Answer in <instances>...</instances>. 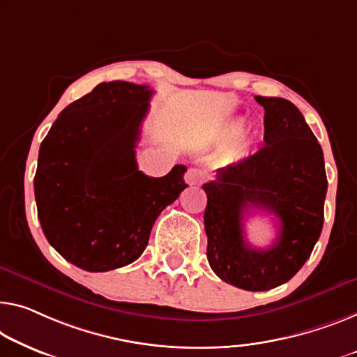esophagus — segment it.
<instances>
[{
  "mask_svg": "<svg viewBox=\"0 0 357 357\" xmlns=\"http://www.w3.org/2000/svg\"><path fill=\"white\" fill-rule=\"evenodd\" d=\"M202 179H204V176H202V173L199 172V169L195 168H189L188 172H185V176H184V181L188 183L189 185H195V184H200Z\"/></svg>",
  "mask_w": 357,
  "mask_h": 357,
  "instance_id": "34e87169",
  "label": "esophagus"
}]
</instances>
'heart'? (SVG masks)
<instances>
[{
    "label": "heart",
    "instance_id": "b5f03b06",
    "mask_svg": "<svg viewBox=\"0 0 357 357\" xmlns=\"http://www.w3.org/2000/svg\"><path fill=\"white\" fill-rule=\"evenodd\" d=\"M242 125H243V120L238 119H229L226 121H222L218 126H215L210 132V137L215 142H225V141H229L232 139L234 136L238 135V131L242 130ZM250 149H252V141L248 139V137H241V139L236 141V144L232 146L231 149V155L238 160V158H243L247 157L250 153Z\"/></svg>",
    "mask_w": 357,
    "mask_h": 357
}]
</instances>
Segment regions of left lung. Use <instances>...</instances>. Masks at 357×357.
Returning a JSON list of instances; mask_svg holds the SVG:
<instances>
[{"instance_id":"left-lung-1","label":"left lung","mask_w":357,"mask_h":357,"mask_svg":"<svg viewBox=\"0 0 357 357\" xmlns=\"http://www.w3.org/2000/svg\"><path fill=\"white\" fill-rule=\"evenodd\" d=\"M255 99L264 107V146L202 188L211 269L238 289L264 291L290 280L310 258L324 225L327 176L322 147L301 112L282 98ZM252 209L280 218L269 249L245 241L243 216Z\"/></svg>"}]
</instances>
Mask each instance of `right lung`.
<instances>
[{
  "label": "right lung",
  "instance_id": "1",
  "mask_svg": "<svg viewBox=\"0 0 357 357\" xmlns=\"http://www.w3.org/2000/svg\"><path fill=\"white\" fill-rule=\"evenodd\" d=\"M152 89L100 83L63 109L43 139L35 199L47 242L67 261L105 273L136 261L158 215L188 188L184 165L139 172L136 144Z\"/></svg>",
  "mask_w": 357,
  "mask_h": 357
}]
</instances>
